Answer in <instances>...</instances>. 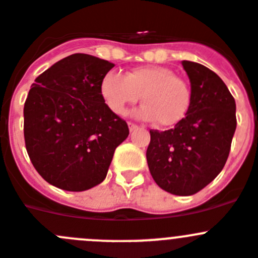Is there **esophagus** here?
<instances>
[{"instance_id": "34e87169", "label": "esophagus", "mask_w": 258, "mask_h": 258, "mask_svg": "<svg viewBox=\"0 0 258 258\" xmlns=\"http://www.w3.org/2000/svg\"><path fill=\"white\" fill-rule=\"evenodd\" d=\"M127 125H129V131H131V132L137 131V129H138V127H139V125L134 124V122H132V121L127 122Z\"/></svg>"}]
</instances>
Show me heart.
Instances as JSON below:
<instances>
[{
    "mask_svg": "<svg viewBox=\"0 0 258 258\" xmlns=\"http://www.w3.org/2000/svg\"><path fill=\"white\" fill-rule=\"evenodd\" d=\"M101 96L112 112L126 113L127 106L142 101L141 119L156 120L160 126H174L185 117L190 105L188 83L169 68L160 65L139 66L124 75L108 72L101 80Z\"/></svg>",
    "mask_w": 258,
    "mask_h": 258,
    "instance_id": "b5f03b06",
    "label": "heart"
}]
</instances>
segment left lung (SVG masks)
<instances>
[{"mask_svg": "<svg viewBox=\"0 0 258 258\" xmlns=\"http://www.w3.org/2000/svg\"><path fill=\"white\" fill-rule=\"evenodd\" d=\"M190 82V105L172 129H151L147 164L160 188L192 196L223 170L237 127L235 101L221 78L206 66L181 61Z\"/></svg>", "mask_w": 258, "mask_h": 258, "instance_id": "obj_1", "label": "left lung"}]
</instances>
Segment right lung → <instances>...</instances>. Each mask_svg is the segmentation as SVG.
<instances>
[{
  "label": "right lung",
  "mask_w": 258,
  "mask_h": 258,
  "mask_svg": "<svg viewBox=\"0 0 258 258\" xmlns=\"http://www.w3.org/2000/svg\"><path fill=\"white\" fill-rule=\"evenodd\" d=\"M113 66L74 53L35 78L24 103V139L47 183L82 192L105 180L113 152L129 136L126 121L101 96V80Z\"/></svg>",
  "instance_id": "obj_1"
}]
</instances>
